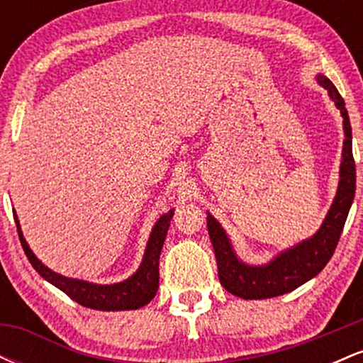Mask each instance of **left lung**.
Masks as SVG:
<instances>
[{
    "label": "left lung",
    "mask_w": 363,
    "mask_h": 363,
    "mask_svg": "<svg viewBox=\"0 0 363 363\" xmlns=\"http://www.w3.org/2000/svg\"><path fill=\"white\" fill-rule=\"evenodd\" d=\"M320 86L328 90L329 97L343 116V158L340 165V184L335 201L329 208L323 225L311 239L278 254L264 266L245 264L235 256L230 239L216 220L208 213V234L215 249L218 278L223 289L245 301H259L289 294L298 289L328 264L338 245L345 222L355 198V160L352 152V126L343 97L333 82L324 74H318Z\"/></svg>",
    "instance_id": "1"
}]
</instances>
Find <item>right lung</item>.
Instances as JSON below:
<instances>
[{
	"label": "right lung",
	"mask_w": 363,
	"mask_h": 363,
	"mask_svg": "<svg viewBox=\"0 0 363 363\" xmlns=\"http://www.w3.org/2000/svg\"><path fill=\"white\" fill-rule=\"evenodd\" d=\"M174 210L169 213L162 215L153 225V230L150 234L147 251H145L143 261H141L138 272L128 280L114 283V285H97V283H89L83 280H73V278L61 277V274L54 273L48 266L35 257V254L30 251L27 240L23 239L22 230H20V222L16 213L15 223L16 230H18L20 242L25 254H27L28 261L34 266V269L44 280L52 283L61 291H65L69 298L78 302L83 307L95 311H133L140 309V307L147 306V303L155 297L158 290V257H160L162 245H164L165 235H167L170 220H172Z\"/></svg>",
	"instance_id": "add662e5"
}]
</instances>
